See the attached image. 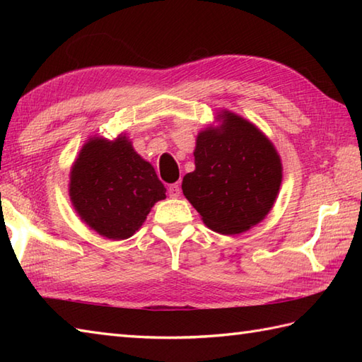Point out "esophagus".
<instances>
[{"instance_id": "esophagus-1", "label": "esophagus", "mask_w": 362, "mask_h": 362, "mask_svg": "<svg viewBox=\"0 0 362 362\" xmlns=\"http://www.w3.org/2000/svg\"><path fill=\"white\" fill-rule=\"evenodd\" d=\"M180 185L179 183H173V185H169V188H168V193H169V197H173V199H175V197H179L180 196Z\"/></svg>"}]
</instances>
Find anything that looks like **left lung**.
Here are the masks:
<instances>
[{
	"label": "left lung",
	"instance_id": "1",
	"mask_svg": "<svg viewBox=\"0 0 362 362\" xmlns=\"http://www.w3.org/2000/svg\"><path fill=\"white\" fill-rule=\"evenodd\" d=\"M221 129L199 134L193 173L182 189L202 221L222 235L245 232L272 209L281 161L263 132L238 115L222 113Z\"/></svg>",
	"mask_w": 362,
	"mask_h": 362
}]
</instances>
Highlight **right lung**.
Returning <instances> with one entry per match:
<instances>
[{"mask_svg": "<svg viewBox=\"0 0 362 362\" xmlns=\"http://www.w3.org/2000/svg\"><path fill=\"white\" fill-rule=\"evenodd\" d=\"M156 169L126 136L91 138L74 161L70 197L81 219L109 240H127L166 197Z\"/></svg>", "mask_w": 362, "mask_h": 362, "instance_id": "add662e5", "label": "right lung"}]
</instances>
